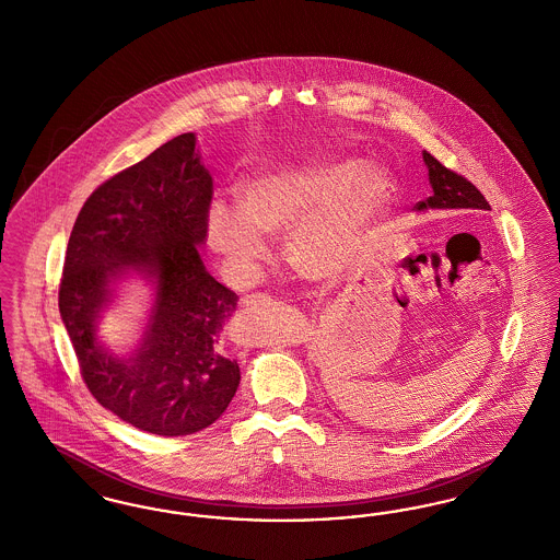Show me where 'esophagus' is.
<instances>
[{"instance_id":"obj_1","label":"esophagus","mask_w":560,"mask_h":560,"mask_svg":"<svg viewBox=\"0 0 560 560\" xmlns=\"http://www.w3.org/2000/svg\"><path fill=\"white\" fill-rule=\"evenodd\" d=\"M268 295L265 293H249V295H243L241 298V306L243 308H256L258 304H262V302H267Z\"/></svg>"}]
</instances>
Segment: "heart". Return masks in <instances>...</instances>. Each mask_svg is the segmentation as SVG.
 <instances>
[{"mask_svg": "<svg viewBox=\"0 0 560 560\" xmlns=\"http://www.w3.org/2000/svg\"><path fill=\"white\" fill-rule=\"evenodd\" d=\"M388 174L352 161L281 167L241 183L240 206L213 201L206 215L208 243L241 279H254L268 258L262 233L288 237L293 267L317 279L347 270L390 201Z\"/></svg>", "mask_w": 560, "mask_h": 560, "instance_id": "obj_1", "label": "heart"}]
</instances>
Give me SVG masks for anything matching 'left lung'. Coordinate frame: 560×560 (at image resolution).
<instances>
[{"instance_id": "obj_1", "label": "left lung", "mask_w": 560, "mask_h": 560, "mask_svg": "<svg viewBox=\"0 0 560 560\" xmlns=\"http://www.w3.org/2000/svg\"><path fill=\"white\" fill-rule=\"evenodd\" d=\"M424 163L428 167V180L432 195L427 201H420L416 210H445V212H487L491 206L482 197L479 188L470 180L459 176L439 160H434L424 151Z\"/></svg>"}]
</instances>
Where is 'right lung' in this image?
I'll return each mask as SVG.
<instances>
[{
  "label": "right lung",
  "mask_w": 560,
  "mask_h": 560,
  "mask_svg": "<svg viewBox=\"0 0 560 560\" xmlns=\"http://www.w3.org/2000/svg\"><path fill=\"white\" fill-rule=\"evenodd\" d=\"M212 195L195 133H180L96 188L67 245L58 308L81 377L105 409L160 436L210 427L240 386L222 342L240 298L199 256ZM128 271L156 283V304L141 347L117 358L97 342L95 325Z\"/></svg>",
  "instance_id": "add662e5"
}]
</instances>
